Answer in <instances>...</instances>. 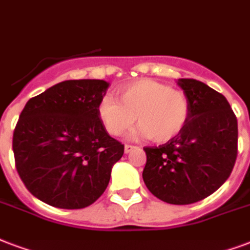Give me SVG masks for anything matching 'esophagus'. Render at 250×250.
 Returning <instances> with one entry per match:
<instances>
[{
    "label": "esophagus",
    "instance_id": "1",
    "mask_svg": "<svg viewBox=\"0 0 250 250\" xmlns=\"http://www.w3.org/2000/svg\"><path fill=\"white\" fill-rule=\"evenodd\" d=\"M133 148H135V146H133L125 144V153H129V152H131V150H132Z\"/></svg>",
    "mask_w": 250,
    "mask_h": 250
}]
</instances>
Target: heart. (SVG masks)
I'll use <instances>...</instances> for the list:
<instances>
[{
    "label": "heart",
    "instance_id": "obj_1",
    "mask_svg": "<svg viewBox=\"0 0 250 250\" xmlns=\"http://www.w3.org/2000/svg\"><path fill=\"white\" fill-rule=\"evenodd\" d=\"M118 101L110 95L97 106L104 129L119 136L135 122V135L155 143H167L185 128L190 118V101L182 90L155 80L143 79L123 85L117 90Z\"/></svg>",
    "mask_w": 250,
    "mask_h": 250
}]
</instances>
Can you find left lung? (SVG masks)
Returning <instances> with one entry per match:
<instances>
[{
	"label": "left lung",
	"instance_id": "left-lung-1",
	"mask_svg": "<svg viewBox=\"0 0 250 250\" xmlns=\"http://www.w3.org/2000/svg\"><path fill=\"white\" fill-rule=\"evenodd\" d=\"M190 101L188 125L159 146H144L143 180L150 193L170 205H190L222 186L237 157V119L226 97L206 83L180 79Z\"/></svg>",
	"mask_w": 250,
	"mask_h": 250
}]
</instances>
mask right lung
<instances>
[{
  "mask_svg": "<svg viewBox=\"0 0 250 250\" xmlns=\"http://www.w3.org/2000/svg\"><path fill=\"white\" fill-rule=\"evenodd\" d=\"M104 80H68L28 100L13 133L15 167L47 205L85 208L106 190L125 146L104 129L97 106Z\"/></svg>",
  "mask_w": 250,
  "mask_h": 250,
  "instance_id": "obj_1",
  "label": "right lung"
}]
</instances>
